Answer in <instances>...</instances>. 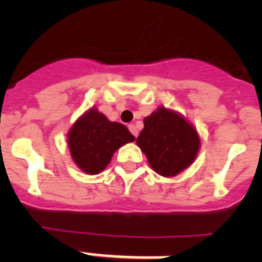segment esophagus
<instances>
[{
	"instance_id": "1",
	"label": "esophagus",
	"mask_w": 262,
	"mask_h": 262,
	"mask_svg": "<svg viewBox=\"0 0 262 262\" xmlns=\"http://www.w3.org/2000/svg\"><path fill=\"white\" fill-rule=\"evenodd\" d=\"M128 129L129 131H131V134H133L134 136H135V138H138V128H136L135 127V124H128Z\"/></svg>"
}]
</instances>
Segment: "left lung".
I'll return each mask as SVG.
<instances>
[{"instance_id": "1", "label": "left lung", "mask_w": 262, "mask_h": 262, "mask_svg": "<svg viewBox=\"0 0 262 262\" xmlns=\"http://www.w3.org/2000/svg\"><path fill=\"white\" fill-rule=\"evenodd\" d=\"M136 144L155 172L173 177L193 164L201 140L196 129L181 114L160 106L144 118V128Z\"/></svg>"}]
</instances>
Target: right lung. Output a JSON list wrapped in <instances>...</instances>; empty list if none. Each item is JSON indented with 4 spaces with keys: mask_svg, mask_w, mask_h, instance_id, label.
Returning <instances> with one entry per match:
<instances>
[{
    "mask_svg": "<svg viewBox=\"0 0 262 262\" xmlns=\"http://www.w3.org/2000/svg\"><path fill=\"white\" fill-rule=\"evenodd\" d=\"M135 140L124 124L110 122L97 108L81 115L68 133V147L76 165L88 174H98L122 145Z\"/></svg>",
    "mask_w": 262,
    "mask_h": 262,
    "instance_id": "add662e5",
    "label": "right lung"
}]
</instances>
